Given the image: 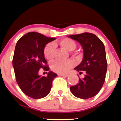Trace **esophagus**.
<instances>
[{
  "mask_svg": "<svg viewBox=\"0 0 121 121\" xmlns=\"http://www.w3.org/2000/svg\"><path fill=\"white\" fill-rule=\"evenodd\" d=\"M58 75L59 76H68V74H58Z\"/></svg>",
  "mask_w": 121,
  "mask_h": 121,
  "instance_id": "esophagus-1",
  "label": "esophagus"
}]
</instances>
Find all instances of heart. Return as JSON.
Listing matches in <instances>:
<instances>
[{"instance_id": "obj_1", "label": "heart", "mask_w": 121, "mask_h": 121, "mask_svg": "<svg viewBox=\"0 0 121 121\" xmlns=\"http://www.w3.org/2000/svg\"><path fill=\"white\" fill-rule=\"evenodd\" d=\"M61 47L69 51L74 50L76 48V43L74 40L69 38H65L60 41ZM56 45L55 43L51 42L46 46L44 50V54L46 59H52L55 56ZM74 62L71 60H67L65 61H61L56 60L51 62V68L53 71L57 73H65L69 69L73 67Z\"/></svg>"}]
</instances>
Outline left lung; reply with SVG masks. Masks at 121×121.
I'll return each instance as SVG.
<instances>
[{"label":"left lung","instance_id":"left-lung-1","mask_svg":"<svg viewBox=\"0 0 121 121\" xmlns=\"http://www.w3.org/2000/svg\"><path fill=\"white\" fill-rule=\"evenodd\" d=\"M69 37L78 42L82 47L83 58L81 63L74 68L79 74L84 73V77L77 84L70 86L74 96L88 99L96 95L104 82L107 62L103 43L94 34L85 32L70 35Z\"/></svg>","mask_w":121,"mask_h":121}]
</instances>
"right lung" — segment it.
<instances>
[{
	"label": "right lung",
	"mask_w": 121,
	"mask_h": 121,
	"mask_svg": "<svg viewBox=\"0 0 121 121\" xmlns=\"http://www.w3.org/2000/svg\"><path fill=\"white\" fill-rule=\"evenodd\" d=\"M55 39L30 32L17 43L13 59L16 81L22 91L29 97L42 98L51 91L52 82L57 74L50 71L46 77L39 75V71L41 68L49 70V67L44 65L47 62L44 56V49L46 44Z\"/></svg>",
	"instance_id": "add662e5"
}]
</instances>
